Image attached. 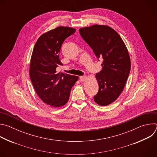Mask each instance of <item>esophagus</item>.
<instances>
[{
	"mask_svg": "<svg viewBox=\"0 0 157 157\" xmlns=\"http://www.w3.org/2000/svg\"><path fill=\"white\" fill-rule=\"evenodd\" d=\"M87 79V76H82L80 77V80L81 81H85Z\"/></svg>",
	"mask_w": 157,
	"mask_h": 157,
	"instance_id": "esophagus-1",
	"label": "esophagus"
}]
</instances>
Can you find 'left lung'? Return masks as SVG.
<instances>
[{
  "instance_id": "obj_1",
  "label": "left lung",
  "mask_w": 157,
  "mask_h": 157,
  "mask_svg": "<svg viewBox=\"0 0 157 157\" xmlns=\"http://www.w3.org/2000/svg\"><path fill=\"white\" fill-rule=\"evenodd\" d=\"M79 33L96 57L103 59L102 70L96 75L99 91L94 100L102 106L110 104L122 93L130 71L125 44L116 30L105 25L81 28Z\"/></svg>"
}]
</instances>
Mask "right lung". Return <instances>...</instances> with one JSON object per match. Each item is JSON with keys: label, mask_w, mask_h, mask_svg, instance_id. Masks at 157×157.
<instances>
[{"label": "right lung", "mask_w": 157, "mask_h": 157, "mask_svg": "<svg viewBox=\"0 0 157 157\" xmlns=\"http://www.w3.org/2000/svg\"><path fill=\"white\" fill-rule=\"evenodd\" d=\"M76 32L72 27L60 26L43 33L37 40L31 56L30 77L38 97L53 107L65 105L72 87L79 77L57 73L63 65L59 53L64 40Z\"/></svg>", "instance_id": "right-lung-1"}]
</instances>
